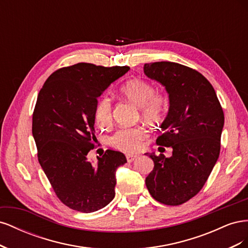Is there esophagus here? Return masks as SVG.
<instances>
[{"mask_svg": "<svg viewBox=\"0 0 248 248\" xmlns=\"http://www.w3.org/2000/svg\"><path fill=\"white\" fill-rule=\"evenodd\" d=\"M137 155H126V159H127V161L128 162H132V161H134V159L137 158Z\"/></svg>", "mask_w": 248, "mask_h": 248, "instance_id": "34e87169", "label": "esophagus"}]
</instances>
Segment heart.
<instances>
[{"label": "heart", "instance_id": "1", "mask_svg": "<svg viewBox=\"0 0 248 248\" xmlns=\"http://www.w3.org/2000/svg\"><path fill=\"white\" fill-rule=\"evenodd\" d=\"M125 100L140 108L141 116L146 120H155L163 106V97L155 93V88L151 82L145 79L134 78L126 81L119 90ZM95 121L98 126L106 128L112 122L111 101L108 97H102L95 108ZM147 132L140 127L125 128L117 131L110 138V144L120 151L125 153H136L142 146Z\"/></svg>", "mask_w": 248, "mask_h": 248}]
</instances>
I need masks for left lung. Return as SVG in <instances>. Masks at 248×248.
<instances>
[{
	"label": "left lung",
	"mask_w": 248,
	"mask_h": 248,
	"mask_svg": "<svg viewBox=\"0 0 248 248\" xmlns=\"http://www.w3.org/2000/svg\"><path fill=\"white\" fill-rule=\"evenodd\" d=\"M144 73L169 94V111L156 142L172 149L170 157L146 153L154 162L146 186L159 202L181 205L202 188L218 159L223 110L212 85L197 70L155 62L145 64Z\"/></svg>",
	"instance_id": "8db88e82"
}]
</instances>
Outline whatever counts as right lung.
I'll list each match as a JSON object with an SVG mask.
<instances>
[{"label":"right lung","instance_id":"obj_1","mask_svg":"<svg viewBox=\"0 0 248 248\" xmlns=\"http://www.w3.org/2000/svg\"><path fill=\"white\" fill-rule=\"evenodd\" d=\"M128 66L78 63L55 71L37 97L32 133L38 160L63 204L91 213L115 198L116 170L127 162L123 153L108 150L92 163L87 155L96 142L97 98Z\"/></svg>","mask_w":248,"mask_h":248}]
</instances>
